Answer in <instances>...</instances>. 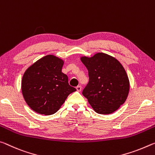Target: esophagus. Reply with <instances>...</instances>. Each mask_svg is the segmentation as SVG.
<instances>
[{"label":"esophagus","mask_w":155,"mask_h":155,"mask_svg":"<svg viewBox=\"0 0 155 155\" xmlns=\"http://www.w3.org/2000/svg\"><path fill=\"white\" fill-rule=\"evenodd\" d=\"M76 89H77L78 91H81V90H82V87L81 86H78V87H76Z\"/></svg>","instance_id":"esophagus-1"}]
</instances>
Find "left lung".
Returning a JSON list of instances; mask_svg holds the SVG:
<instances>
[{"mask_svg":"<svg viewBox=\"0 0 155 155\" xmlns=\"http://www.w3.org/2000/svg\"><path fill=\"white\" fill-rule=\"evenodd\" d=\"M87 68L89 81L82 95L96 113H113L127 99L130 82L123 66L110 55L97 53L93 57L81 58Z\"/></svg>","mask_w":155,"mask_h":155,"instance_id":"1","label":"left lung"}]
</instances>
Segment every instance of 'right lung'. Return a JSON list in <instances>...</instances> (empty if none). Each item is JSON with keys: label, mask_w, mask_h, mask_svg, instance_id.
<instances>
[{"label": "right lung", "mask_w": 155, "mask_h": 155, "mask_svg": "<svg viewBox=\"0 0 155 155\" xmlns=\"http://www.w3.org/2000/svg\"><path fill=\"white\" fill-rule=\"evenodd\" d=\"M64 61L53 55L40 58L25 72L21 82L23 97L33 110L45 115L59 110L68 95L76 91L62 72Z\"/></svg>", "instance_id": "obj_1"}]
</instances>
